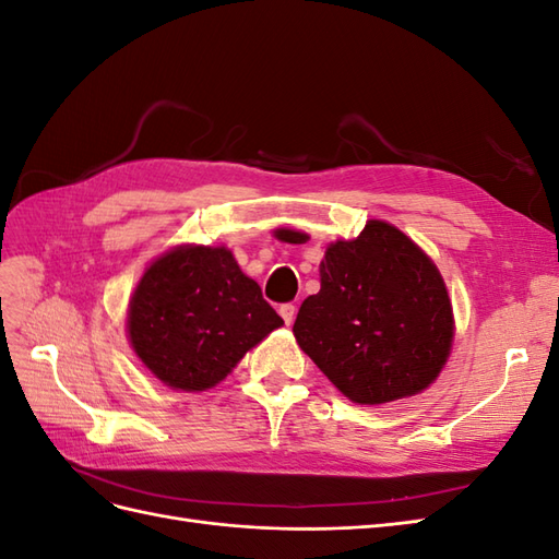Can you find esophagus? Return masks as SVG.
Listing matches in <instances>:
<instances>
[{
  "mask_svg": "<svg viewBox=\"0 0 559 559\" xmlns=\"http://www.w3.org/2000/svg\"><path fill=\"white\" fill-rule=\"evenodd\" d=\"M280 314H282V319H284V324L292 326L294 319H296V306H294V302H282V306H280Z\"/></svg>",
  "mask_w": 559,
  "mask_h": 559,
  "instance_id": "34e87169",
  "label": "esophagus"
}]
</instances>
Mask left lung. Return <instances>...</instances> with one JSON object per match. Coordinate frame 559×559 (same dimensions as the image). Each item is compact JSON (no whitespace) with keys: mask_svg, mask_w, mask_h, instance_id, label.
<instances>
[{"mask_svg":"<svg viewBox=\"0 0 559 559\" xmlns=\"http://www.w3.org/2000/svg\"><path fill=\"white\" fill-rule=\"evenodd\" d=\"M319 275L294 335L347 399L389 403L438 378L452 345V306L438 267L408 235L370 222L357 240L326 249Z\"/></svg>","mask_w":559,"mask_h":559,"instance_id":"1","label":"left lung"}]
</instances>
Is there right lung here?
<instances>
[{
	"label": "right lung",
	"instance_id": "right-lung-1",
	"mask_svg": "<svg viewBox=\"0 0 559 559\" xmlns=\"http://www.w3.org/2000/svg\"><path fill=\"white\" fill-rule=\"evenodd\" d=\"M224 247H179L151 263L128 312L132 349L165 384L202 392L282 326Z\"/></svg>",
	"mask_w": 559,
	"mask_h": 559
}]
</instances>
